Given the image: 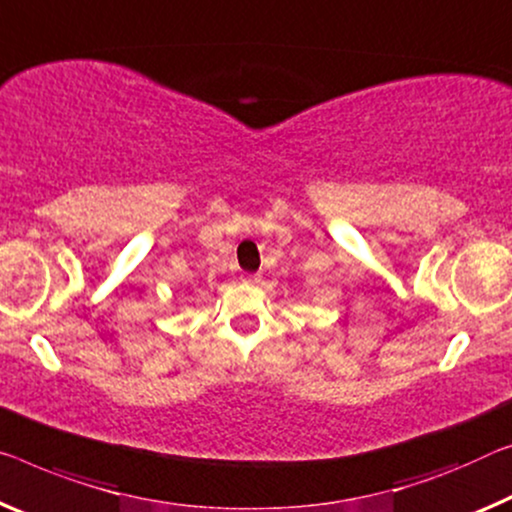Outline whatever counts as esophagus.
Listing matches in <instances>:
<instances>
[{"label":"esophagus","instance_id":"obj_1","mask_svg":"<svg viewBox=\"0 0 512 512\" xmlns=\"http://www.w3.org/2000/svg\"><path fill=\"white\" fill-rule=\"evenodd\" d=\"M258 277L256 274H242V281H249V283H254Z\"/></svg>","mask_w":512,"mask_h":512}]
</instances>
